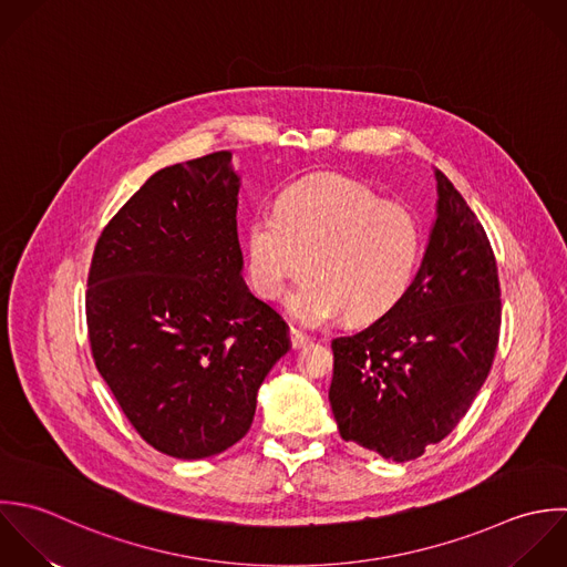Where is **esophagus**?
<instances>
[{"instance_id":"34e87169","label":"esophagus","mask_w":567,"mask_h":567,"mask_svg":"<svg viewBox=\"0 0 567 567\" xmlns=\"http://www.w3.org/2000/svg\"><path fill=\"white\" fill-rule=\"evenodd\" d=\"M289 338H291V347H293V349H300V347H305L307 342H311V338H309L307 333L298 331V329H291V331H289Z\"/></svg>"}]
</instances>
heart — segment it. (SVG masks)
I'll list each match as a JSON object with an SVG mask.
<instances>
[{
  "label": "heart",
  "instance_id": "obj_1",
  "mask_svg": "<svg viewBox=\"0 0 567 567\" xmlns=\"http://www.w3.org/2000/svg\"><path fill=\"white\" fill-rule=\"evenodd\" d=\"M422 256L415 212L382 200L342 174H316L289 185L276 209L258 212L247 229V274L254 291L287 298L289 313L309 327L338 316L373 322L409 291Z\"/></svg>",
  "mask_w": 567,
  "mask_h": 567
}]
</instances>
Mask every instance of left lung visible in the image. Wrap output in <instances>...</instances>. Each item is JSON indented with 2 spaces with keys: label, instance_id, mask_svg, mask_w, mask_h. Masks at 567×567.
<instances>
[{
  "label": "left lung",
  "instance_id": "obj_1",
  "mask_svg": "<svg viewBox=\"0 0 567 567\" xmlns=\"http://www.w3.org/2000/svg\"><path fill=\"white\" fill-rule=\"evenodd\" d=\"M437 218L406 296L367 329L331 342L329 402L344 442L384 460H417L466 415L486 382L502 327L491 240L435 169Z\"/></svg>",
  "mask_w": 567,
  "mask_h": 567
}]
</instances>
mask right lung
Listing matches in <instances>:
<instances>
[{"instance_id":"add662e5","label":"right lung","mask_w":567,"mask_h":567,"mask_svg":"<svg viewBox=\"0 0 567 567\" xmlns=\"http://www.w3.org/2000/svg\"><path fill=\"white\" fill-rule=\"evenodd\" d=\"M231 152L152 174L101 231L85 293L96 371L136 433L176 460L243 440L289 327L243 280Z\"/></svg>"}]
</instances>
